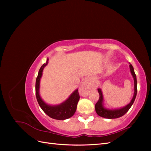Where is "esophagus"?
<instances>
[{"mask_svg": "<svg viewBox=\"0 0 151 151\" xmlns=\"http://www.w3.org/2000/svg\"><path fill=\"white\" fill-rule=\"evenodd\" d=\"M79 92L82 96H84V97L88 96V95L89 93V88L88 86L87 82H84L83 84L80 86Z\"/></svg>", "mask_w": 151, "mask_h": 151, "instance_id": "34e87169", "label": "esophagus"}]
</instances>
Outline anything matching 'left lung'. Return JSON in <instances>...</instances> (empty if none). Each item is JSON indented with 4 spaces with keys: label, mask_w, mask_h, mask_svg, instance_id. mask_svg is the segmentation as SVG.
Wrapping results in <instances>:
<instances>
[{
    "label": "left lung",
    "mask_w": 151,
    "mask_h": 151,
    "mask_svg": "<svg viewBox=\"0 0 151 151\" xmlns=\"http://www.w3.org/2000/svg\"><path fill=\"white\" fill-rule=\"evenodd\" d=\"M130 70L131 74L133 77L134 80V93L133 98H132L131 101L130 103L128 104L126 106H123L120 108H116V109H108L105 108L104 106V99H103V96L102 91L100 88L98 89V91L99 94V98L98 101L95 104V110L96 113L99 116H101L105 118H108V119H114V118H117L123 116L129 110V109L131 108L132 105L133 104L136 96H137V77L136 75L135 74L134 69L133 66L132 64H130Z\"/></svg>",
    "instance_id": "obj_1"
}]
</instances>
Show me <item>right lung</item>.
I'll list each match as a JSON object with an SVG mask.
<instances>
[{
	"mask_svg": "<svg viewBox=\"0 0 151 151\" xmlns=\"http://www.w3.org/2000/svg\"><path fill=\"white\" fill-rule=\"evenodd\" d=\"M49 58H47L46 63H44L40 68L38 77L36 80V96L38 103L42 110L48 116L52 118L58 120H63L68 119L74 115L77 109V105L78 103L80 96L78 89L75 90L70 96L65 101L57 105H50L45 103L41 98L40 95V79L43 74V68L48 64Z\"/></svg>",
	"mask_w": 151,
	"mask_h": 151,
	"instance_id": "add662e5",
	"label": "right lung"
}]
</instances>
